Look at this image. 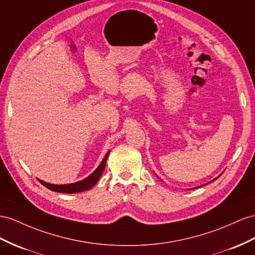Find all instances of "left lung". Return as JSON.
I'll return each mask as SVG.
<instances>
[{"label":"left lung","mask_w":255,"mask_h":255,"mask_svg":"<svg viewBox=\"0 0 255 255\" xmlns=\"http://www.w3.org/2000/svg\"><path fill=\"white\" fill-rule=\"evenodd\" d=\"M221 174H222V173H221ZM221 174H220V175H219V177H217V178H215V179H214V180H217V179H219V178H220V177H221ZM214 180H212V181H210V182H209V183H211V182H213V181H214ZM207 184H208V183H207ZM207 184H204V185H207ZM201 186H202V185H200V186H198V187H201ZM190 190H192V188H190Z\"/></svg>","instance_id":"1"}]
</instances>
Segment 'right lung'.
<instances>
[{"label": "right lung", "mask_w": 255, "mask_h": 255, "mask_svg": "<svg viewBox=\"0 0 255 255\" xmlns=\"http://www.w3.org/2000/svg\"><path fill=\"white\" fill-rule=\"evenodd\" d=\"M110 151L104 156L103 160L101 161V164L98 166V168L96 170L91 173L90 175H88L87 178H85L84 180H81L78 182H75V183H70V184H50L45 182L43 180L38 179V181L47 187L48 190L53 191V192H58V193H64V194H74V193H81V192H85L87 190H90L91 187H94L97 182L99 181L101 174L104 171V168H106V164H107V159L109 157Z\"/></svg>", "instance_id": "1"}]
</instances>
